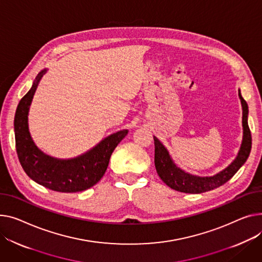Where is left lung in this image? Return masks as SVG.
Instances as JSON below:
<instances>
[{"mask_svg": "<svg viewBox=\"0 0 262 262\" xmlns=\"http://www.w3.org/2000/svg\"><path fill=\"white\" fill-rule=\"evenodd\" d=\"M238 96L242 106V127L243 137L236 158L224 169L215 173L214 176H197L180 168L172 160L167 148L158 138L154 136L155 141V166L161 180L170 188L187 194H200L207 190L217 188L228 182L238 169L246 163L252 148V136L248 124L249 107L242 98L240 90Z\"/></svg>", "mask_w": 262, "mask_h": 262, "instance_id": "8db88e82", "label": "left lung"}]
</instances>
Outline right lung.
Returning <instances> with one entry per match:
<instances>
[{"instance_id": "add662e5", "label": "right lung", "mask_w": 262, "mask_h": 262, "mask_svg": "<svg viewBox=\"0 0 262 262\" xmlns=\"http://www.w3.org/2000/svg\"><path fill=\"white\" fill-rule=\"evenodd\" d=\"M43 69L29 92L21 99L14 116L16 154L27 176L40 185L61 193H77L94 186L105 173L111 156L128 130L122 129L104 138L96 146L71 159H59L42 151L33 142L28 127V113Z\"/></svg>"}]
</instances>
